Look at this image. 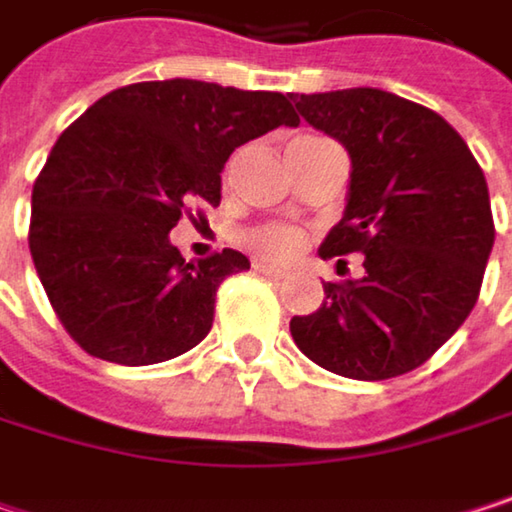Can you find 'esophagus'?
Listing matches in <instances>:
<instances>
[{
	"label": "esophagus",
	"instance_id": "34e87169",
	"mask_svg": "<svg viewBox=\"0 0 512 512\" xmlns=\"http://www.w3.org/2000/svg\"><path fill=\"white\" fill-rule=\"evenodd\" d=\"M255 272L266 275V278H284V275H287V269H281V266H272V263H260V260L255 263Z\"/></svg>",
	"mask_w": 512,
	"mask_h": 512
}]
</instances>
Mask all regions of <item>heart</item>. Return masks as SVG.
<instances>
[{"instance_id": "obj_1", "label": "heart", "mask_w": 512, "mask_h": 512, "mask_svg": "<svg viewBox=\"0 0 512 512\" xmlns=\"http://www.w3.org/2000/svg\"><path fill=\"white\" fill-rule=\"evenodd\" d=\"M249 246L255 249L260 257L269 260H287L299 252L302 246V234L290 225H263L249 234Z\"/></svg>"}]
</instances>
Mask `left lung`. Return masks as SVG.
<instances>
[{
  "label": "left lung",
  "instance_id": "obj_1",
  "mask_svg": "<svg viewBox=\"0 0 512 512\" xmlns=\"http://www.w3.org/2000/svg\"><path fill=\"white\" fill-rule=\"evenodd\" d=\"M299 115L350 154L344 219L320 257L361 252L364 275L323 284L290 320L296 347L350 379L421 367L471 314L495 243L486 177L433 109L382 88L296 94ZM341 263V260H338Z\"/></svg>",
  "mask_w": 512,
  "mask_h": 512
}]
</instances>
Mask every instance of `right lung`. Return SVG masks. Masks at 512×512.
<instances>
[{"mask_svg": "<svg viewBox=\"0 0 512 512\" xmlns=\"http://www.w3.org/2000/svg\"><path fill=\"white\" fill-rule=\"evenodd\" d=\"M296 124L278 91L165 79L100 97L58 136L32 189L29 249L85 353L145 367L207 338L219 284L249 257L225 249L195 263L168 234L186 204L222 201L234 148Z\"/></svg>", "mask_w": 512, "mask_h": 512, "instance_id": "right-lung-1", "label": "right lung"}]
</instances>
